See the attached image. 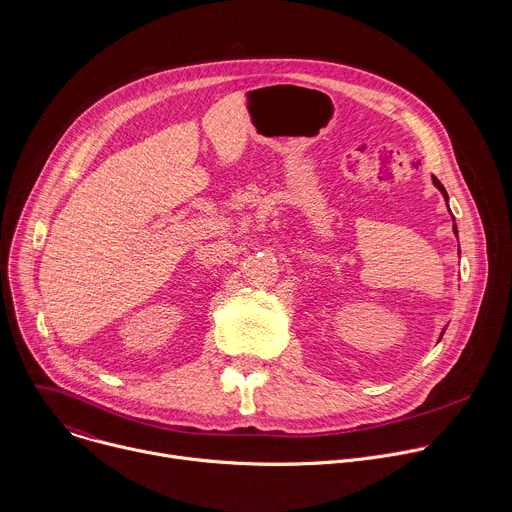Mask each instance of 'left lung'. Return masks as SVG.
<instances>
[{"label": "left lung", "instance_id": "left-lung-1", "mask_svg": "<svg viewBox=\"0 0 512 512\" xmlns=\"http://www.w3.org/2000/svg\"><path fill=\"white\" fill-rule=\"evenodd\" d=\"M431 180H433V186H435L437 190H440V192L444 194V198H446V202H448V192H446V188L442 186V182H440V180H437L435 176H431ZM448 208H450V206H448ZM454 235L458 237V229H456V223H454Z\"/></svg>", "mask_w": 512, "mask_h": 512}]
</instances>
